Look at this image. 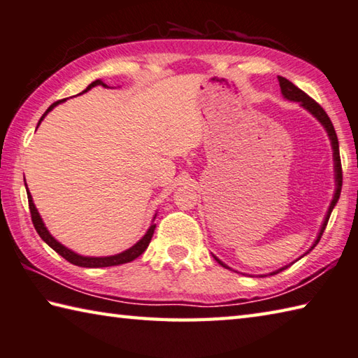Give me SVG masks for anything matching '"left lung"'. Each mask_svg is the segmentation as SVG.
<instances>
[{
  "mask_svg": "<svg viewBox=\"0 0 358 358\" xmlns=\"http://www.w3.org/2000/svg\"><path fill=\"white\" fill-rule=\"evenodd\" d=\"M278 83H280V89H282V94H283L285 99H288V100H291V101H299V103H301V105H302L305 109H308V111H310L311 114H313V115L316 117V119L322 123L324 128L327 129L329 138H330V141H332L334 159H335V181H336V191H335V197H334V200H332V203H330V208H329V211H327V216H326V219H324V224H322V227H321L320 235H317L316 241H315V244H313V247H315L317 243H320V239H321V236H322V233H324V230H326V227H327V222H329L330 214H332L334 206L336 205V201H338V199H340V194H341V186H343V171H341L340 148H338V138H336V133H335V128H334V125H332V122H330L329 115H327V114H326V111H324V109L321 108L320 103H316L313 99H311V96H308L307 94L303 92V90H301V89H299L297 86H294V84H292L289 80H287V78L278 76ZM313 247H311L310 250H313ZM310 250H308V252H310ZM308 252H307V253H308ZM216 262H217L219 264H222L224 268H227V266H225L222 262H219L217 258H216ZM287 268H288V266H285V268L278 269L277 272H280V271L287 269ZM277 272H272L271 275L277 274Z\"/></svg>",
  "mask_w": 358,
  "mask_h": 358,
  "instance_id": "1",
  "label": "left lung"
}]
</instances>
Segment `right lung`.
<instances>
[{"label": "right lung", "mask_w": 358, "mask_h": 358, "mask_svg": "<svg viewBox=\"0 0 358 358\" xmlns=\"http://www.w3.org/2000/svg\"><path fill=\"white\" fill-rule=\"evenodd\" d=\"M94 86L106 87V84H103V81L96 80L94 83H90L89 86H87V89L84 90V92H87V90L92 89ZM64 100H66V99H64ZM57 103H61V100L53 103V105H51L47 109V111H45V114L41 117V120H38V123L43 120V117L47 115L51 111V109H53L57 105ZM26 192H28V203H29L31 219H32V224H34L36 231L38 233V236H41L43 241L47 243L55 252H57L61 257L66 258L67 262H70L71 264H75V266H81V268H108V266H117V264H125V263L133 262V259H136L139 255H142V253L145 252L148 244H150V241H152L155 227H157V224H152V227H150V229H148V231L145 233L144 238H142L139 243H136L133 247H129V249L125 250V252L117 253V255H113V257H81V255H78V253L69 250L67 247H64L61 243H57L56 239L50 235V231L47 230V227H45L43 222H42L41 214H38L37 208L34 206V201H32V197H31V194L28 191V187H26Z\"/></svg>", "instance_id": "right-lung-1"}]
</instances>
